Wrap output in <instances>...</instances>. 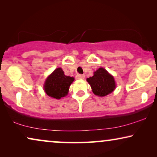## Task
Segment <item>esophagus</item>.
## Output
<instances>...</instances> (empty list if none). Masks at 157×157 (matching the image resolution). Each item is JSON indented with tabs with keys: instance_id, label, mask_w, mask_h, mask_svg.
Here are the masks:
<instances>
[{
	"instance_id": "esophagus-1",
	"label": "esophagus",
	"mask_w": 157,
	"mask_h": 157,
	"mask_svg": "<svg viewBox=\"0 0 157 157\" xmlns=\"http://www.w3.org/2000/svg\"><path fill=\"white\" fill-rule=\"evenodd\" d=\"M76 79H84L85 78V75L83 74H77L76 76Z\"/></svg>"
}]
</instances>
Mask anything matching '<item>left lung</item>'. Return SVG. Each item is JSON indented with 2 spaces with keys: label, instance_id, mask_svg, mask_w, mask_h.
Segmentation results:
<instances>
[{
  "label": "left lung",
  "instance_id": "left-lung-1",
  "mask_svg": "<svg viewBox=\"0 0 157 157\" xmlns=\"http://www.w3.org/2000/svg\"><path fill=\"white\" fill-rule=\"evenodd\" d=\"M87 81L95 95L105 96L112 92L116 88L113 77L106 70L99 68L94 72V76L88 78Z\"/></svg>",
  "mask_w": 157,
  "mask_h": 157
}]
</instances>
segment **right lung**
<instances>
[{
  "mask_svg": "<svg viewBox=\"0 0 157 157\" xmlns=\"http://www.w3.org/2000/svg\"><path fill=\"white\" fill-rule=\"evenodd\" d=\"M74 78L66 76L61 68H58L47 78L44 85L46 94L59 99L67 95L71 84Z\"/></svg>",
  "mask_w": 157,
  "mask_h": 157,
  "instance_id": "obj_1",
  "label": "right lung"
}]
</instances>
